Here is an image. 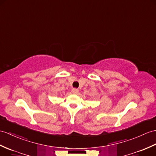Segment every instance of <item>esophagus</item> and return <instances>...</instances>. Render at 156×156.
I'll return each instance as SVG.
<instances>
[{"mask_svg": "<svg viewBox=\"0 0 156 156\" xmlns=\"http://www.w3.org/2000/svg\"><path fill=\"white\" fill-rule=\"evenodd\" d=\"M78 92H79V90L77 89L74 88V89H72V93H73V94H77Z\"/></svg>", "mask_w": 156, "mask_h": 156, "instance_id": "esophagus-1", "label": "esophagus"}]
</instances>
